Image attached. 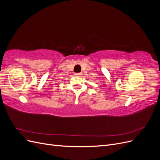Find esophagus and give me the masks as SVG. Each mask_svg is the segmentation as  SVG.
<instances>
[{"instance_id": "34e87169", "label": "esophagus", "mask_w": 160, "mask_h": 160, "mask_svg": "<svg viewBox=\"0 0 160 160\" xmlns=\"http://www.w3.org/2000/svg\"><path fill=\"white\" fill-rule=\"evenodd\" d=\"M76 76H79V77H81L82 76V72H79V73H75V74Z\"/></svg>"}]
</instances>
